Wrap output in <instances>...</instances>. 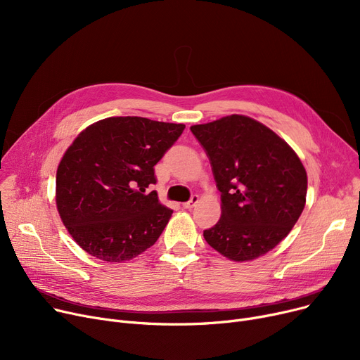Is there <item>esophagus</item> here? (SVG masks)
Masks as SVG:
<instances>
[{
  "instance_id": "1",
  "label": "esophagus",
  "mask_w": 360,
  "mask_h": 360,
  "mask_svg": "<svg viewBox=\"0 0 360 360\" xmlns=\"http://www.w3.org/2000/svg\"><path fill=\"white\" fill-rule=\"evenodd\" d=\"M198 200H200V197H198L197 194H193L191 198H190V201L184 202V207H185V209H193V207L198 202Z\"/></svg>"
}]
</instances>
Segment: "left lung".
<instances>
[{"instance_id":"left-lung-1","label":"left lung","mask_w":360,"mask_h":360,"mask_svg":"<svg viewBox=\"0 0 360 360\" xmlns=\"http://www.w3.org/2000/svg\"><path fill=\"white\" fill-rule=\"evenodd\" d=\"M191 131L209 156L221 193L220 220L204 231V239L233 261L267 254L304 212V165L274 131L248 117H224Z\"/></svg>"}]
</instances>
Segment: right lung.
<instances>
[{"label":"right lung","mask_w":360,"mask_h":360,"mask_svg":"<svg viewBox=\"0 0 360 360\" xmlns=\"http://www.w3.org/2000/svg\"><path fill=\"white\" fill-rule=\"evenodd\" d=\"M184 128L112 117L87 127L67 148L56 170V209L86 252L121 262L155 245L174 212L147 188Z\"/></svg>","instance_id":"1"}]
</instances>
